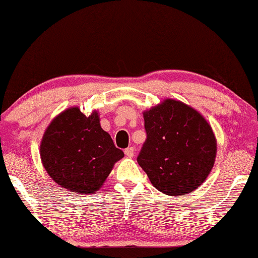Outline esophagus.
<instances>
[{
    "label": "esophagus",
    "mask_w": 258,
    "mask_h": 258,
    "mask_svg": "<svg viewBox=\"0 0 258 258\" xmlns=\"http://www.w3.org/2000/svg\"><path fill=\"white\" fill-rule=\"evenodd\" d=\"M124 152H125V155L127 156V157H133V155H134V148L133 147L126 148V149L124 150Z\"/></svg>",
    "instance_id": "1"
}]
</instances>
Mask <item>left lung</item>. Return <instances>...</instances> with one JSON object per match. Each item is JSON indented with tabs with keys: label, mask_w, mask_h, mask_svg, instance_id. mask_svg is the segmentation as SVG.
I'll use <instances>...</instances> for the list:
<instances>
[{
	"label": "left lung",
	"mask_w": 258,
	"mask_h": 258,
	"mask_svg": "<svg viewBox=\"0 0 258 258\" xmlns=\"http://www.w3.org/2000/svg\"><path fill=\"white\" fill-rule=\"evenodd\" d=\"M143 116L147 139L137 160L151 184L168 196L199 187L216 157V140L209 124L195 109L172 99Z\"/></svg>",
	"instance_id": "8db88e82"
}]
</instances>
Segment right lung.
<instances>
[{
  "label": "right lung",
  "mask_w": 258,
  "mask_h": 258,
  "mask_svg": "<svg viewBox=\"0 0 258 258\" xmlns=\"http://www.w3.org/2000/svg\"><path fill=\"white\" fill-rule=\"evenodd\" d=\"M123 157L100 126L97 111L86 117L76 107L52 120L41 143L42 163L49 175L81 195L99 190L113 164Z\"/></svg>",
  "instance_id": "right-lung-1"
}]
</instances>
